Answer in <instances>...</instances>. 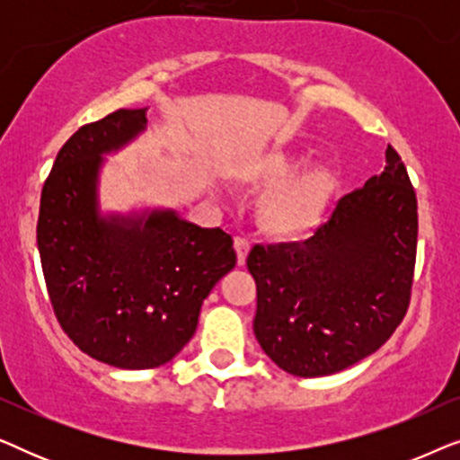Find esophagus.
<instances>
[{
  "mask_svg": "<svg viewBox=\"0 0 460 460\" xmlns=\"http://www.w3.org/2000/svg\"><path fill=\"white\" fill-rule=\"evenodd\" d=\"M234 249H236V257H238V263H243L247 261V255H249V249H251V243L247 241V238H243V236H236L234 238Z\"/></svg>",
  "mask_w": 460,
  "mask_h": 460,
  "instance_id": "obj_1",
  "label": "esophagus"
}]
</instances>
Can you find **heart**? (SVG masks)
<instances>
[{"instance_id":"heart-1","label":"heart","mask_w":460,"mask_h":460,"mask_svg":"<svg viewBox=\"0 0 460 460\" xmlns=\"http://www.w3.org/2000/svg\"><path fill=\"white\" fill-rule=\"evenodd\" d=\"M304 156L288 148L251 153L236 163V178L249 186H268L257 200L260 228L274 238H304L318 228L337 190L326 165H305L290 173Z\"/></svg>"}]
</instances>
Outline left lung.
<instances>
[{"label":"left lung","instance_id":"left-lung-1","mask_svg":"<svg viewBox=\"0 0 460 460\" xmlns=\"http://www.w3.org/2000/svg\"><path fill=\"white\" fill-rule=\"evenodd\" d=\"M385 161V172L339 199L305 243L251 249L255 337L287 373H339L379 349L406 316L417 194L394 146Z\"/></svg>","mask_w":460,"mask_h":460}]
</instances>
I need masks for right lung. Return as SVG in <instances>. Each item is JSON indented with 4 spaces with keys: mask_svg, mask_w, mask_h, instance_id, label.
<instances>
[{
    "mask_svg": "<svg viewBox=\"0 0 460 460\" xmlns=\"http://www.w3.org/2000/svg\"><path fill=\"white\" fill-rule=\"evenodd\" d=\"M146 125L119 109L81 125L41 190L37 247L54 314L68 339L117 368H156L190 341L203 299L236 263L232 236L173 211L100 217L98 169Z\"/></svg>",
    "mask_w": 460,
    "mask_h": 460,
    "instance_id": "1",
    "label": "right lung"
}]
</instances>
